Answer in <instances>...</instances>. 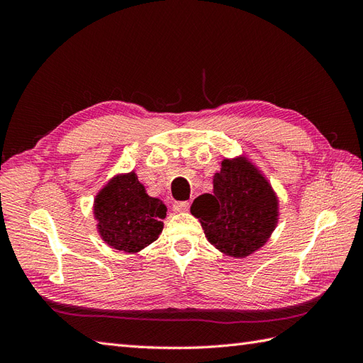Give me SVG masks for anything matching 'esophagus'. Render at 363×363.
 <instances>
[{"label":"esophagus","instance_id":"obj_1","mask_svg":"<svg viewBox=\"0 0 363 363\" xmlns=\"http://www.w3.org/2000/svg\"><path fill=\"white\" fill-rule=\"evenodd\" d=\"M189 203L188 201H175L172 204V208L175 212H188L189 211Z\"/></svg>","mask_w":363,"mask_h":363}]
</instances>
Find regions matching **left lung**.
<instances>
[{"instance_id":"8db88e82","label":"left lung","mask_w":363,"mask_h":363,"mask_svg":"<svg viewBox=\"0 0 363 363\" xmlns=\"http://www.w3.org/2000/svg\"><path fill=\"white\" fill-rule=\"evenodd\" d=\"M191 213L215 248L242 259L267 244L279 221V200L247 157L224 159L213 175V194L195 199Z\"/></svg>"}]
</instances>
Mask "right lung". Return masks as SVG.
Returning <instances> with one entry per match:
<instances>
[{
  "instance_id": "add662e5",
  "label": "right lung",
  "mask_w": 363,
  "mask_h": 363,
  "mask_svg": "<svg viewBox=\"0 0 363 363\" xmlns=\"http://www.w3.org/2000/svg\"><path fill=\"white\" fill-rule=\"evenodd\" d=\"M94 215L107 245L124 252H138L159 238L167 206L150 196L131 171L115 175L96 194Z\"/></svg>"
}]
</instances>
